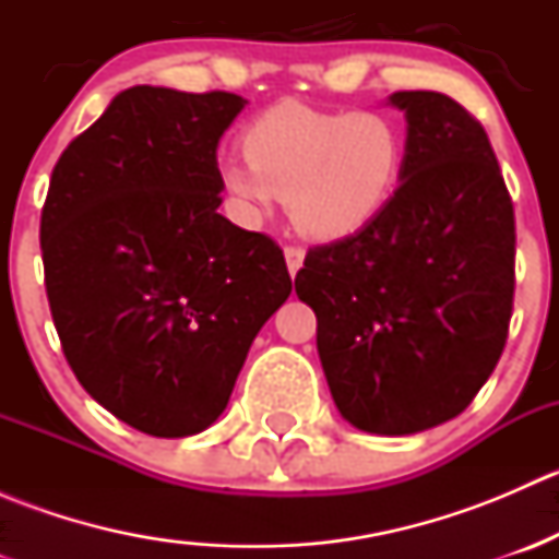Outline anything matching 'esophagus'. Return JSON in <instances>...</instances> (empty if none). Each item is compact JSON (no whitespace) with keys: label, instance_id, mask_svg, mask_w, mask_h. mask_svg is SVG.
<instances>
[{"label":"esophagus","instance_id":"1","mask_svg":"<svg viewBox=\"0 0 559 559\" xmlns=\"http://www.w3.org/2000/svg\"><path fill=\"white\" fill-rule=\"evenodd\" d=\"M284 257H286V267H289V275H297V270H300L302 262H306V248L286 246Z\"/></svg>","mask_w":559,"mask_h":559}]
</instances>
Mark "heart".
Wrapping results in <instances>:
<instances>
[{"label":"heart","instance_id":"b5f03b06","mask_svg":"<svg viewBox=\"0 0 559 559\" xmlns=\"http://www.w3.org/2000/svg\"><path fill=\"white\" fill-rule=\"evenodd\" d=\"M243 156L222 167V186L246 216L289 202L302 238L335 243L384 213L403 173L405 140L381 112L281 103L248 123Z\"/></svg>","mask_w":559,"mask_h":559}]
</instances>
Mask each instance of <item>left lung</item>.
<instances>
[{
  "label": "left lung",
  "mask_w": 559,
  "mask_h": 559,
  "mask_svg": "<svg viewBox=\"0 0 559 559\" xmlns=\"http://www.w3.org/2000/svg\"><path fill=\"white\" fill-rule=\"evenodd\" d=\"M405 112L400 186L354 238L316 246L295 289L348 425L414 436L454 419L503 354L514 306V205L481 123L438 92Z\"/></svg>",
  "instance_id": "8db88e82"
}]
</instances>
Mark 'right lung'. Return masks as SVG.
Segmentation results:
<instances>
[{
    "label": "right lung",
    "instance_id": "right-lung-1",
    "mask_svg": "<svg viewBox=\"0 0 559 559\" xmlns=\"http://www.w3.org/2000/svg\"><path fill=\"white\" fill-rule=\"evenodd\" d=\"M246 99L132 86L56 162L39 222L45 292L83 389L140 432L224 414L286 297L284 251L218 213L216 148Z\"/></svg>",
    "mask_w": 559,
    "mask_h": 559
}]
</instances>
